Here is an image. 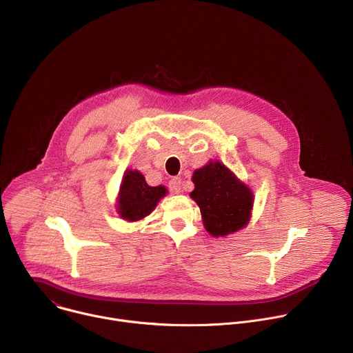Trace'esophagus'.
<instances>
[{"instance_id":"1","label":"esophagus","mask_w":353,"mask_h":353,"mask_svg":"<svg viewBox=\"0 0 353 353\" xmlns=\"http://www.w3.org/2000/svg\"><path fill=\"white\" fill-rule=\"evenodd\" d=\"M181 187H183V183H181L180 177H173L169 181V188H170V191L173 194H180L181 192Z\"/></svg>"}]
</instances>
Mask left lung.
Instances as JSON below:
<instances>
[{"label": "left lung", "instance_id": "obj_1", "mask_svg": "<svg viewBox=\"0 0 353 353\" xmlns=\"http://www.w3.org/2000/svg\"><path fill=\"white\" fill-rule=\"evenodd\" d=\"M190 196L201 211L205 230L225 237L245 228L254 205V194L218 159L194 170Z\"/></svg>", "mask_w": 353, "mask_h": 353}]
</instances>
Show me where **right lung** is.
<instances>
[{"label":"right lung","instance_id":"add662e5","mask_svg":"<svg viewBox=\"0 0 353 353\" xmlns=\"http://www.w3.org/2000/svg\"><path fill=\"white\" fill-rule=\"evenodd\" d=\"M168 194L165 185L150 187L139 170L124 172L116 201L119 216L127 222H138L152 212Z\"/></svg>","mask_w":353,"mask_h":353}]
</instances>
